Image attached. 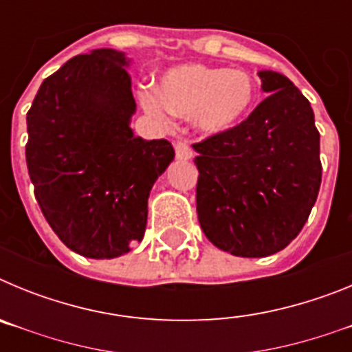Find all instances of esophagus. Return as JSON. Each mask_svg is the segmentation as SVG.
Instances as JSON below:
<instances>
[{
  "instance_id": "34e87169",
  "label": "esophagus",
  "mask_w": 352,
  "mask_h": 352,
  "mask_svg": "<svg viewBox=\"0 0 352 352\" xmlns=\"http://www.w3.org/2000/svg\"><path fill=\"white\" fill-rule=\"evenodd\" d=\"M174 149H176V158H178V160H190L192 158V148L186 139H179V141L174 144Z\"/></svg>"
}]
</instances>
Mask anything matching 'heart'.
Returning <instances> with one entry per match:
<instances>
[{"label":"heart","instance_id":"heart-1","mask_svg":"<svg viewBox=\"0 0 352 352\" xmlns=\"http://www.w3.org/2000/svg\"><path fill=\"white\" fill-rule=\"evenodd\" d=\"M256 80L247 72L185 65L164 77L162 95L146 89L142 105L160 121H166L173 111L194 116L199 129L217 133L241 123L256 104Z\"/></svg>","mask_w":352,"mask_h":352}]
</instances>
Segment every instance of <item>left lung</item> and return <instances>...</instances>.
Segmentation results:
<instances>
[{"mask_svg": "<svg viewBox=\"0 0 352 352\" xmlns=\"http://www.w3.org/2000/svg\"><path fill=\"white\" fill-rule=\"evenodd\" d=\"M270 93L239 125L195 142L197 217L206 238L238 257H266L300 234L321 186L310 102L285 76L259 72Z\"/></svg>", "mask_w": 352, "mask_h": 352, "instance_id": "8db88e82", "label": "left lung"}]
</instances>
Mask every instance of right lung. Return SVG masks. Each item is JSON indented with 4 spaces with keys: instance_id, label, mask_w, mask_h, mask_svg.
Segmentation results:
<instances>
[{
    "instance_id": "add662e5",
    "label": "right lung",
    "mask_w": 352,
    "mask_h": 352,
    "mask_svg": "<svg viewBox=\"0 0 352 352\" xmlns=\"http://www.w3.org/2000/svg\"><path fill=\"white\" fill-rule=\"evenodd\" d=\"M125 52L79 54L43 80L28 111L26 164L43 217L70 250L113 259L141 241L149 190L174 158L135 138Z\"/></svg>"
}]
</instances>
